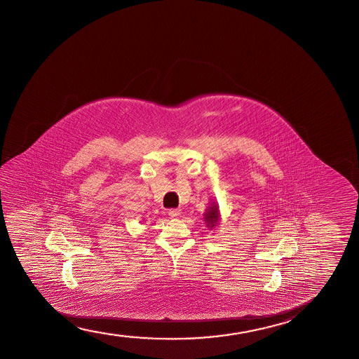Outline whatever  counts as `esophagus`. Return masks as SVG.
I'll list each match as a JSON object with an SVG mask.
<instances>
[{
	"instance_id": "esophagus-1",
	"label": "esophagus",
	"mask_w": 359,
	"mask_h": 359,
	"mask_svg": "<svg viewBox=\"0 0 359 359\" xmlns=\"http://www.w3.org/2000/svg\"><path fill=\"white\" fill-rule=\"evenodd\" d=\"M168 215L172 217V218H175V217H177L179 215H180V210H169Z\"/></svg>"
}]
</instances>
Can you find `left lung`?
Returning <instances> with one entry per match:
<instances>
[{
	"label": "left lung",
	"instance_id": "8db88e82",
	"mask_svg": "<svg viewBox=\"0 0 359 359\" xmlns=\"http://www.w3.org/2000/svg\"><path fill=\"white\" fill-rule=\"evenodd\" d=\"M203 216H205L203 219L206 222L207 226H210L211 229H213L218 224V222H219V210H218L216 202H213L211 206H208L206 212L203 213Z\"/></svg>",
	"mask_w": 359,
	"mask_h": 359
}]
</instances>
